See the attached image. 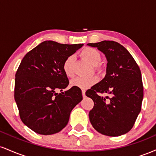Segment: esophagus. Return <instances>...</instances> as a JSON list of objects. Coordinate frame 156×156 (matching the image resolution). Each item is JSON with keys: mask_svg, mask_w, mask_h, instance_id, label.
I'll list each match as a JSON object with an SVG mask.
<instances>
[{"mask_svg": "<svg viewBox=\"0 0 156 156\" xmlns=\"http://www.w3.org/2000/svg\"><path fill=\"white\" fill-rule=\"evenodd\" d=\"M85 92L86 91L84 90V89H83V90H82V95H83V98H85L86 97V94H85Z\"/></svg>", "mask_w": 156, "mask_h": 156, "instance_id": "34e87169", "label": "esophagus"}]
</instances>
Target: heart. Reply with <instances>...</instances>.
Returning a JSON list of instances; mask_svg holds the SVG:
<instances>
[{"mask_svg": "<svg viewBox=\"0 0 156 156\" xmlns=\"http://www.w3.org/2000/svg\"><path fill=\"white\" fill-rule=\"evenodd\" d=\"M81 55L86 60L88 61L89 63L93 65H96V67L98 68L97 64L101 60V55L98 50L93 48H85L81 51ZM73 62H74V57L73 55H69L64 60L63 66H62L64 74L69 78H72L74 76ZM97 81H98V78L95 76L87 77V78L77 77L71 81L70 85L72 87H78L82 89H87L94 85Z\"/></svg>", "mask_w": 156, "mask_h": 156, "instance_id": "obj_1", "label": "heart"}]
</instances>
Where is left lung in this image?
Segmentation results:
<instances>
[{
	"label": "left lung",
	"mask_w": 156,
	"mask_h": 156,
	"mask_svg": "<svg viewBox=\"0 0 156 156\" xmlns=\"http://www.w3.org/2000/svg\"><path fill=\"white\" fill-rule=\"evenodd\" d=\"M87 45L98 48L107 60L104 78L86 92L94 101L89 120L100 133L123 135L133 128L141 112L143 84L140 69L126 48L118 42L105 40ZM98 92L111 97L103 98Z\"/></svg>",
	"instance_id": "obj_1"
}]
</instances>
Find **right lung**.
<instances>
[{"label":"right lung","instance_id":"right-lung-1","mask_svg":"<svg viewBox=\"0 0 156 156\" xmlns=\"http://www.w3.org/2000/svg\"><path fill=\"white\" fill-rule=\"evenodd\" d=\"M83 44L44 41L28 52L15 75V100L21 120L42 135H51L67 125L72 110L83 99L80 88L69 84L63 71L66 58ZM60 90L61 93L56 92Z\"/></svg>","mask_w":156,"mask_h":156}]
</instances>
